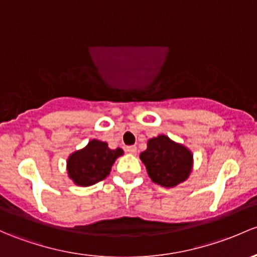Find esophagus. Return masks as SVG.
I'll return each instance as SVG.
<instances>
[{"mask_svg": "<svg viewBox=\"0 0 257 257\" xmlns=\"http://www.w3.org/2000/svg\"><path fill=\"white\" fill-rule=\"evenodd\" d=\"M125 150L128 151L129 154H136L137 153V147H136V145H131V147H126Z\"/></svg>", "mask_w": 257, "mask_h": 257, "instance_id": "34e87169", "label": "esophagus"}]
</instances>
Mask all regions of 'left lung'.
I'll list each match as a JSON object with an SVG mask.
<instances>
[{"instance_id":"left-lung-1","label":"left lung","mask_w":257,"mask_h":257,"mask_svg":"<svg viewBox=\"0 0 257 257\" xmlns=\"http://www.w3.org/2000/svg\"><path fill=\"white\" fill-rule=\"evenodd\" d=\"M151 181L163 187H175L190 176L192 154L169 137L159 136L148 142L147 150L140 154Z\"/></svg>"}]
</instances>
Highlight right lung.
Listing matches in <instances>:
<instances>
[{
	"instance_id": "obj_1",
	"label": "right lung",
	"mask_w": 257,
	"mask_h": 257,
	"mask_svg": "<svg viewBox=\"0 0 257 257\" xmlns=\"http://www.w3.org/2000/svg\"><path fill=\"white\" fill-rule=\"evenodd\" d=\"M123 155L120 148L112 150L108 144L91 140L82 150L71 154L67 160L69 176L79 186H91L104 180L118 156Z\"/></svg>"
}]
</instances>
